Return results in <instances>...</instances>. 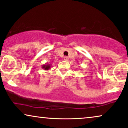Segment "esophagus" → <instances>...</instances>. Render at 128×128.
<instances>
[{
  "label": "esophagus",
  "instance_id": "obj_1",
  "mask_svg": "<svg viewBox=\"0 0 128 128\" xmlns=\"http://www.w3.org/2000/svg\"><path fill=\"white\" fill-rule=\"evenodd\" d=\"M64 61H68V58L67 57V56H64Z\"/></svg>",
  "mask_w": 128,
  "mask_h": 128
}]
</instances>
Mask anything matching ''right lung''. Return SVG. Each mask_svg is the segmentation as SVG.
<instances>
[{
    "label": "right lung",
    "instance_id": "add662e5",
    "mask_svg": "<svg viewBox=\"0 0 128 128\" xmlns=\"http://www.w3.org/2000/svg\"><path fill=\"white\" fill-rule=\"evenodd\" d=\"M51 66H52V64H48V63H46L45 64L42 65V68L43 69H44V70H48L50 68Z\"/></svg>",
    "mask_w": 128,
    "mask_h": 128
}]
</instances>
